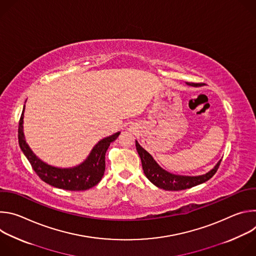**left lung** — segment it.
<instances>
[{
	"label": "left lung",
	"instance_id": "8db88e82",
	"mask_svg": "<svg viewBox=\"0 0 256 256\" xmlns=\"http://www.w3.org/2000/svg\"><path fill=\"white\" fill-rule=\"evenodd\" d=\"M186 85L192 86V87L200 86V84L188 83V82L186 83ZM136 147L138 154L140 158L142 170L146 177H147L157 188L165 190H171V192L184 190H188L204 184V182L208 181L210 178L214 176V174L216 172L222 161V160L218 161L212 170H210L208 172L202 175H198V176L178 175V174L170 173L165 169H163L154 160L152 155L142 147V146L138 142V140H136Z\"/></svg>",
	"mask_w": 256,
	"mask_h": 256
}]
</instances>
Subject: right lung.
Wrapping results in <instances>:
<instances>
[{
	"label": "right lung",
	"mask_w": 256,
	"mask_h": 256,
	"mask_svg": "<svg viewBox=\"0 0 256 256\" xmlns=\"http://www.w3.org/2000/svg\"><path fill=\"white\" fill-rule=\"evenodd\" d=\"M24 112L25 105L19 122V146L33 170L42 180L52 186L72 192L86 190L98 184L105 171V153L110 144L118 138L120 132L100 140L81 164L70 168L56 167L40 160L32 152L26 142L23 132Z\"/></svg>",
	"instance_id": "add662e5"
}]
</instances>
